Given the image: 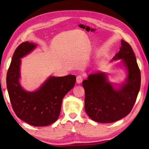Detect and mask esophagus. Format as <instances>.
<instances>
[{"label":"esophagus","mask_w":149,"mask_h":149,"mask_svg":"<svg viewBox=\"0 0 149 149\" xmlns=\"http://www.w3.org/2000/svg\"><path fill=\"white\" fill-rule=\"evenodd\" d=\"M82 81H83V77L81 75H79L77 76V77H76V83H77L78 84H79L81 83Z\"/></svg>","instance_id":"34e87169"}]
</instances>
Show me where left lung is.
I'll return each mask as SVG.
<instances>
[{
	"label": "left lung",
	"instance_id": "left-lung-1",
	"mask_svg": "<svg viewBox=\"0 0 149 149\" xmlns=\"http://www.w3.org/2000/svg\"><path fill=\"white\" fill-rule=\"evenodd\" d=\"M120 60L127 77L121 84L110 82L108 74L99 71L89 74L83 81L84 89V109L92 120L111 123L123 119L131 111L141 88V71L130 45L121 40L120 50L112 58Z\"/></svg>",
	"mask_w": 149,
	"mask_h": 149
}]
</instances>
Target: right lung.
I'll list each match as a JSON object with an SVG mask.
<instances>
[{
	"label": "right lung",
	"mask_w": 149,
	"mask_h": 149,
	"mask_svg": "<svg viewBox=\"0 0 149 149\" xmlns=\"http://www.w3.org/2000/svg\"><path fill=\"white\" fill-rule=\"evenodd\" d=\"M37 44L22 43L17 48L7 74V88L10 102L19 119L35 127L47 126L57 120L63 99L76 82V76H49L39 88L28 91L22 86L21 59L37 47Z\"/></svg>",
	"instance_id": "1"
}]
</instances>
